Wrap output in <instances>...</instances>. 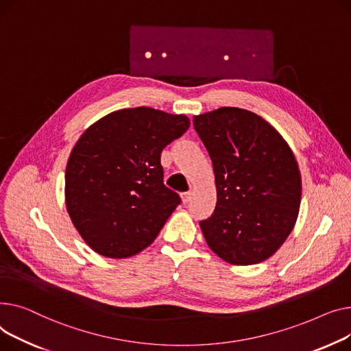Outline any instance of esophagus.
Segmentation results:
<instances>
[{
  "label": "esophagus",
  "mask_w": 351,
  "mask_h": 351,
  "mask_svg": "<svg viewBox=\"0 0 351 351\" xmlns=\"http://www.w3.org/2000/svg\"><path fill=\"white\" fill-rule=\"evenodd\" d=\"M191 197H193V193L191 191H185L181 194V199L184 204H189L191 201Z\"/></svg>",
  "instance_id": "esophagus-1"
}]
</instances>
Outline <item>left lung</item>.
Returning a JSON list of instances; mask_svg holds the SVG:
<instances>
[{
    "label": "left lung",
    "instance_id": "8db88e82",
    "mask_svg": "<svg viewBox=\"0 0 351 351\" xmlns=\"http://www.w3.org/2000/svg\"><path fill=\"white\" fill-rule=\"evenodd\" d=\"M215 174L217 205L199 222L210 248L232 265L272 256L298 219L302 178L293 152L261 116L221 108L194 116Z\"/></svg>",
    "mask_w": 351,
    "mask_h": 351
}]
</instances>
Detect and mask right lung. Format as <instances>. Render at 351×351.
<instances>
[{
	"label": "right lung",
	"mask_w": 351,
	"mask_h": 351,
	"mask_svg": "<svg viewBox=\"0 0 351 351\" xmlns=\"http://www.w3.org/2000/svg\"><path fill=\"white\" fill-rule=\"evenodd\" d=\"M190 128L184 114L121 109L97 120L69 156L65 201L75 228L106 258H129L156 239L181 202L162 182V149Z\"/></svg>",
	"instance_id": "add662e5"
}]
</instances>
